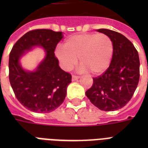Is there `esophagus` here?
Returning <instances> with one entry per match:
<instances>
[{"mask_svg": "<svg viewBox=\"0 0 148 148\" xmlns=\"http://www.w3.org/2000/svg\"><path fill=\"white\" fill-rule=\"evenodd\" d=\"M79 77H80L77 76V75L73 74V75H72V80H73V81H74V80H77V79H79Z\"/></svg>", "mask_w": 148, "mask_h": 148, "instance_id": "obj_1", "label": "esophagus"}]
</instances>
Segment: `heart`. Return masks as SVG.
Listing matches in <instances>:
<instances>
[{
  "label": "heart",
  "mask_w": 148,
  "mask_h": 148,
  "mask_svg": "<svg viewBox=\"0 0 148 148\" xmlns=\"http://www.w3.org/2000/svg\"><path fill=\"white\" fill-rule=\"evenodd\" d=\"M55 55L62 68L70 71L80 60V71L100 74L109 68L113 55V42L104 33H85L70 37L64 49H57Z\"/></svg>",
  "instance_id": "1"
}]
</instances>
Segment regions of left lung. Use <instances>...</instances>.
<instances>
[{
	"label": "left lung",
	"instance_id": "8db88e82",
	"mask_svg": "<svg viewBox=\"0 0 148 148\" xmlns=\"http://www.w3.org/2000/svg\"><path fill=\"white\" fill-rule=\"evenodd\" d=\"M97 31L109 36L113 42V55L109 68L97 77L86 91V97L103 111L124 107L134 95L140 77V61L137 49L125 36L107 29Z\"/></svg>",
	"mask_w": 148,
	"mask_h": 148
}]
</instances>
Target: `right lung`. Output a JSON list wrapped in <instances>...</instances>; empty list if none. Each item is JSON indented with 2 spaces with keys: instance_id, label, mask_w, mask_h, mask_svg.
I'll return each instance as SVG.
<instances>
[{
  "instance_id": "add662e5",
  "label": "right lung",
  "mask_w": 148,
  "mask_h": 148,
  "mask_svg": "<svg viewBox=\"0 0 148 148\" xmlns=\"http://www.w3.org/2000/svg\"><path fill=\"white\" fill-rule=\"evenodd\" d=\"M62 37V32L33 29L17 40L10 51V83L18 101L30 111L50 112L62 105L65 99L71 75L60 68L55 55L56 45ZM38 45L47 51L45 59L36 72H26L19 65L18 60L24 51Z\"/></svg>"
}]
</instances>
